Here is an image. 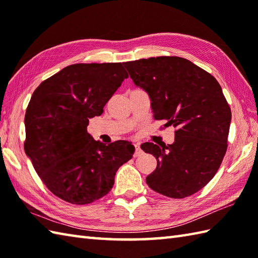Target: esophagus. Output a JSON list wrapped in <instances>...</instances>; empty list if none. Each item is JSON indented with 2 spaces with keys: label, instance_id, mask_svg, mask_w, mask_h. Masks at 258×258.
Masks as SVG:
<instances>
[{
  "label": "esophagus",
  "instance_id": "esophagus-1",
  "mask_svg": "<svg viewBox=\"0 0 258 258\" xmlns=\"http://www.w3.org/2000/svg\"><path fill=\"white\" fill-rule=\"evenodd\" d=\"M142 154V151H141V146L139 143H135V153H134V157H138Z\"/></svg>",
  "mask_w": 258,
  "mask_h": 258
}]
</instances>
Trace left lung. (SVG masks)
<instances>
[{"instance_id": "obj_1", "label": "left lung", "mask_w": 258, "mask_h": 258, "mask_svg": "<svg viewBox=\"0 0 258 258\" xmlns=\"http://www.w3.org/2000/svg\"><path fill=\"white\" fill-rule=\"evenodd\" d=\"M124 67L149 93L154 118L176 128L173 144L141 145L157 161L147 185L172 199L195 194L214 177L227 150L232 112L220 83L178 56L141 58Z\"/></svg>"}]
</instances>
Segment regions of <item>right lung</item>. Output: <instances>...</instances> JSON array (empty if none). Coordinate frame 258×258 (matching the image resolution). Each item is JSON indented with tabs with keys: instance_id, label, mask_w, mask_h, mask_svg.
<instances>
[{
	"instance_id": "1",
	"label": "right lung",
	"mask_w": 258,
	"mask_h": 258,
	"mask_svg": "<svg viewBox=\"0 0 258 258\" xmlns=\"http://www.w3.org/2000/svg\"><path fill=\"white\" fill-rule=\"evenodd\" d=\"M128 74L122 63H78L43 81L25 113L24 151L46 187L59 199L84 205L105 196L115 174L134 154L126 141L108 145L87 133L90 118Z\"/></svg>"
}]
</instances>
